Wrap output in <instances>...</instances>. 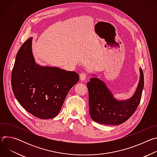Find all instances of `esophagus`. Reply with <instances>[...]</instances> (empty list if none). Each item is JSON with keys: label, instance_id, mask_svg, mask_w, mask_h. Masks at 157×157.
<instances>
[{"label": "esophagus", "instance_id": "1", "mask_svg": "<svg viewBox=\"0 0 157 157\" xmlns=\"http://www.w3.org/2000/svg\"><path fill=\"white\" fill-rule=\"evenodd\" d=\"M87 77V75L86 73H82L79 75V78H80V80L81 81H86V78Z\"/></svg>", "mask_w": 157, "mask_h": 157}]
</instances>
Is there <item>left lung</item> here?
<instances>
[{
	"instance_id": "1",
	"label": "left lung",
	"mask_w": 157,
	"mask_h": 157,
	"mask_svg": "<svg viewBox=\"0 0 157 157\" xmlns=\"http://www.w3.org/2000/svg\"><path fill=\"white\" fill-rule=\"evenodd\" d=\"M140 78L133 96L126 100H117L105 82L95 76L87 83L89 93V114L99 124L117 125L127 121L135 113L140 102L144 86L143 71L140 68Z\"/></svg>"
}]
</instances>
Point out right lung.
Here are the masks:
<instances>
[{"mask_svg": "<svg viewBox=\"0 0 157 157\" xmlns=\"http://www.w3.org/2000/svg\"><path fill=\"white\" fill-rule=\"evenodd\" d=\"M32 37L17 52L12 72V91L18 102L33 116L48 119L56 117L71 88L79 80L75 71L36 63Z\"/></svg>", "mask_w": 157, "mask_h": 157, "instance_id": "1", "label": "right lung"}]
</instances>
